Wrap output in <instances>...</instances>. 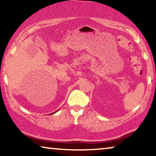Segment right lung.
<instances>
[{
    "label": "right lung",
    "mask_w": 156,
    "mask_h": 156,
    "mask_svg": "<svg viewBox=\"0 0 156 156\" xmlns=\"http://www.w3.org/2000/svg\"><path fill=\"white\" fill-rule=\"evenodd\" d=\"M56 112H58V111H56ZM56 112H54V113H56ZM54 113H51V114H54Z\"/></svg>",
    "instance_id": "1"
}]
</instances>
